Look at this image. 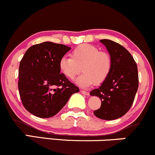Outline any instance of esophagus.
Returning <instances> with one entry per match:
<instances>
[{"label":"esophagus","instance_id":"obj_1","mask_svg":"<svg viewBox=\"0 0 155 155\" xmlns=\"http://www.w3.org/2000/svg\"><path fill=\"white\" fill-rule=\"evenodd\" d=\"M81 93L82 94H83V95H85V96H89V93L88 92H87V91H83V90H81Z\"/></svg>","mask_w":155,"mask_h":155}]
</instances>
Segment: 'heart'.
I'll list each match as a JSON object with an SVG mask.
<instances>
[{"label":"heart","mask_w":155,"mask_h":155,"mask_svg":"<svg viewBox=\"0 0 155 155\" xmlns=\"http://www.w3.org/2000/svg\"><path fill=\"white\" fill-rule=\"evenodd\" d=\"M72 57L63 56L59 66L61 72L69 79H74L78 74L83 73L75 83L81 87H88L93 83L100 85L108 78L112 69V59L110 54L100 51L96 46L82 44L72 51Z\"/></svg>","instance_id":"heart-1"}]
</instances>
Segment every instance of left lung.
Listing matches in <instances>:
<instances>
[{"label": "left lung", "instance_id": "left-lung-1", "mask_svg": "<svg viewBox=\"0 0 155 155\" xmlns=\"http://www.w3.org/2000/svg\"><path fill=\"white\" fill-rule=\"evenodd\" d=\"M112 59V69L108 78L91 96L99 97L101 107L94 114L97 117L112 120L123 117L131 107L139 87L136 63L123 45L110 40H100Z\"/></svg>", "mask_w": 155, "mask_h": 155}]
</instances>
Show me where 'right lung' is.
Instances as JSON below:
<instances>
[{"label":"right lung","mask_w":155,"mask_h":155,"mask_svg":"<svg viewBox=\"0 0 155 155\" xmlns=\"http://www.w3.org/2000/svg\"><path fill=\"white\" fill-rule=\"evenodd\" d=\"M70 49L62 44L43 42L27 49L20 61V97L25 108L36 117H53L72 94L79 92L77 86L60 73V59Z\"/></svg>","instance_id":"add662e5"}]
</instances>
